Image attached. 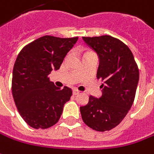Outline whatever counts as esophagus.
<instances>
[{"instance_id": "esophagus-1", "label": "esophagus", "mask_w": 154, "mask_h": 154, "mask_svg": "<svg viewBox=\"0 0 154 154\" xmlns=\"http://www.w3.org/2000/svg\"><path fill=\"white\" fill-rule=\"evenodd\" d=\"M79 92H80L79 90H77V89H74V90H73V95H75V96H76V95H78Z\"/></svg>"}]
</instances>
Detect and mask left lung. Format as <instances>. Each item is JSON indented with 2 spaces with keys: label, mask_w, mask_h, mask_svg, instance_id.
Instances as JSON below:
<instances>
[{
  "label": "left lung",
  "mask_w": 154,
  "mask_h": 154,
  "mask_svg": "<svg viewBox=\"0 0 154 154\" xmlns=\"http://www.w3.org/2000/svg\"><path fill=\"white\" fill-rule=\"evenodd\" d=\"M83 39L98 55L97 77L103 84L102 97L90 96L89 103L80 107L82 119L94 130L109 131L121 123L133 105L139 69L130 49L120 39L109 35Z\"/></svg>",
  "instance_id": "8db88e82"
}]
</instances>
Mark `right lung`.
<instances>
[{
	"label": "right lung",
	"instance_id": "right-lung-1",
	"mask_svg": "<svg viewBox=\"0 0 154 154\" xmlns=\"http://www.w3.org/2000/svg\"><path fill=\"white\" fill-rule=\"evenodd\" d=\"M78 37L45 35L26 45L14 65L12 93L20 116L33 128H48L58 122L72 90L60 89L48 75L60 68Z\"/></svg>",
	"mask_w": 154,
	"mask_h": 154
}]
</instances>
